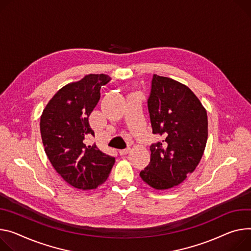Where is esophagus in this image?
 <instances>
[{"label": "esophagus", "mask_w": 251, "mask_h": 251, "mask_svg": "<svg viewBox=\"0 0 251 251\" xmlns=\"http://www.w3.org/2000/svg\"><path fill=\"white\" fill-rule=\"evenodd\" d=\"M129 151H130V148H129V147H128V148H125V149H121V150H119V154H120L121 156H123V155H126Z\"/></svg>", "instance_id": "1"}]
</instances>
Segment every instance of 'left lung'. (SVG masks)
<instances>
[{"label": "left lung", "instance_id": "1", "mask_svg": "<svg viewBox=\"0 0 251 251\" xmlns=\"http://www.w3.org/2000/svg\"><path fill=\"white\" fill-rule=\"evenodd\" d=\"M147 105L153 134L165 138L151 144L150 162L140 177L155 189H169L200 162L208 136L207 113L187 86L155 74Z\"/></svg>", "mask_w": 251, "mask_h": 251}]
</instances>
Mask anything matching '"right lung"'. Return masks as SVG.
<instances>
[{
    "label": "right lung",
    "mask_w": 251,
    "mask_h": 251,
    "mask_svg": "<svg viewBox=\"0 0 251 251\" xmlns=\"http://www.w3.org/2000/svg\"><path fill=\"white\" fill-rule=\"evenodd\" d=\"M104 74H90L61 88L45 107L40 121L42 141L55 170L71 186L90 190L104 183L115 158L86 145L94 136L89 116L100 100V89L110 81Z\"/></svg>",
    "instance_id": "obj_1"
}]
</instances>
